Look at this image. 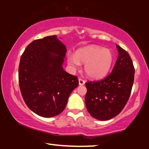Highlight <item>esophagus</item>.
<instances>
[{"label":"esophagus","mask_w":149,"mask_h":149,"mask_svg":"<svg viewBox=\"0 0 149 149\" xmlns=\"http://www.w3.org/2000/svg\"><path fill=\"white\" fill-rule=\"evenodd\" d=\"M79 85L80 86H82V85H84L85 84V81L84 80H82V79H79Z\"/></svg>","instance_id":"34e87169"}]
</instances>
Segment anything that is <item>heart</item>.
<instances>
[{
    "label": "heart",
    "mask_w": 149,
    "mask_h": 149,
    "mask_svg": "<svg viewBox=\"0 0 149 149\" xmlns=\"http://www.w3.org/2000/svg\"><path fill=\"white\" fill-rule=\"evenodd\" d=\"M114 56L109 49L97 46L80 48L75 55H69L67 62L70 67L77 68L80 63H85L84 71L88 77L100 79L105 77L113 65Z\"/></svg>",
    "instance_id": "1"
}]
</instances>
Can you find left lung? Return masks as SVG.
Here are the masks:
<instances>
[{
    "label": "left lung",
    "mask_w": 149,
    "mask_h": 149,
    "mask_svg": "<svg viewBox=\"0 0 149 149\" xmlns=\"http://www.w3.org/2000/svg\"><path fill=\"white\" fill-rule=\"evenodd\" d=\"M118 57L110 74L103 79L85 84L88 113L100 120L118 115L126 105L134 81L135 69L128 53L116 45Z\"/></svg>",
    "instance_id": "left-lung-1"
}]
</instances>
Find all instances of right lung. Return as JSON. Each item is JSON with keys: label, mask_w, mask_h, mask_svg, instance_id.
Instances as JSON below:
<instances>
[{"label": "right lung", "mask_w": 149, "mask_h": 149, "mask_svg": "<svg viewBox=\"0 0 149 149\" xmlns=\"http://www.w3.org/2000/svg\"><path fill=\"white\" fill-rule=\"evenodd\" d=\"M66 52L64 44L53 35L33 41L21 57V93L28 107L39 116L49 118L62 113L79 86L78 78L62 66Z\"/></svg>", "instance_id": "right-lung-1"}]
</instances>
